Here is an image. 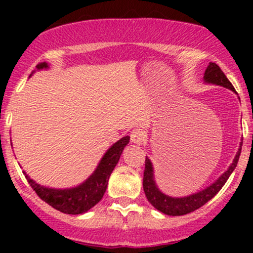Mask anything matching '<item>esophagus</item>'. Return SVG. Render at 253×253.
Returning a JSON list of instances; mask_svg holds the SVG:
<instances>
[{"label":"esophagus","mask_w":253,"mask_h":253,"mask_svg":"<svg viewBox=\"0 0 253 253\" xmlns=\"http://www.w3.org/2000/svg\"><path fill=\"white\" fill-rule=\"evenodd\" d=\"M131 142L134 144H144L145 142V133L142 129H133L131 132Z\"/></svg>","instance_id":"esophagus-1"}]
</instances>
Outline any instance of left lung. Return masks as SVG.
I'll list each match as a JSON object with an SVG mask.
<instances>
[{
  "label": "left lung",
  "instance_id": "8db88e82",
  "mask_svg": "<svg viewBox=\"0 0 253 253\" xmlns=\"http://www.w3.org/2000/svg\"><path fill=\"white\" fill-rule=\"evenodd\" d=\"M203 82L206 84L220 85L224 86V88L230 89L231 91H235L234 86L231 85V83L226 78V76L224 75L223 71L220 70V67L214 62H209L208 67H207L205 72V76H203ZM241 145L242 141L240 142V147L237 149V153L235 158H234L233 163L230 164V167L228 168V170H225L223 174L219 176L213 183L207 186L203 190L197 191L195 193H191L188 196H182V197H172V196H169L163 192V191H160L157 182H155L154 167H153L152 160L148 157H145L143 190H144L145 196H147V200L149 201L150 205L154 207L155 209H158L162 213L167 214V215L172 216L183 215V214L191 213V211L201 208V207L205 206L208 201H211L220 191V188L225 185L229 176L233 174V171L235 170L237 165V162H239L240 153H241Z\"/></svg>",
  "mask_w": 253,
  "mask_h": 253
}]
</instances>
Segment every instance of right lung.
Wrapping results in <instances>:
<instances>
[{"mask_svg": "<svg viewBox=\"0 0 253 253\" xmlns=\"http://www.w3.org/2000/svg\"><path fill=\"white\" fill-rule=\"evenodd\" d=\"M50 65L46 62H42L37 66L35 71L48 70ZM34 71V72H35ZM29 77H32L34 75ZM129 143V136L122 137L117 142L109 148L103 155V158L99 162L98 167L93 171V174L89 176L86 180L75 187L70 188H55L46 187L40 183L35 182L33 178L25 171L24 175L27 177L28 182L30 183L33 190L37 192V195L42 198V201L53 207L57 211H62L65 214H72V215H78V214L86 213L89 209L93 208L96 203L100 202L105 193L106 187H108V181L110 177L112 170L115 169L116 164L119 163L120 157L124 152L125 147Z\"/></svg>", "mask_w": 253, "mask_h": 253, "instance_id": "add662e5", "label": "right lung"}]
</instances>
